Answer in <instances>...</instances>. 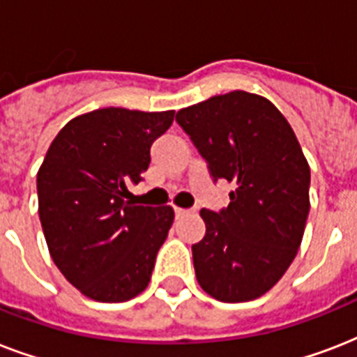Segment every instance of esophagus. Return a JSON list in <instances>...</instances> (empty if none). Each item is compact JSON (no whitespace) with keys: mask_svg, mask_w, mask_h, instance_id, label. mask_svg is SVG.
<instances>
[{"mask_svg":"<svg viewBox=\"0 0 357 357\" xmlns=\"http://www.w3.org/2000/svg\"><path fill=\"white\" fill-rule=\"evenodd\" d=\"M174 213H176V217H185V215H187V213H189V209H181V207H176V209H174Z\"/></svg>","mask_w":357,"mask_h":357,"instance_id":"34e87169","label":"esophagus"}]
</instances>
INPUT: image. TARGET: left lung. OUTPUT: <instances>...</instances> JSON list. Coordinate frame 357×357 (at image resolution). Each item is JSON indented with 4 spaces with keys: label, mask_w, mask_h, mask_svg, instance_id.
<instances>
[{
    "label": "left lung",
    "mask_w": 357,
    "mask_h": 357,
    "mask_svg": "<svg viewBox=\"0 0 357 357\" xmlns=\"http://www.w3.org/2000/svg\"><path fill=\"white\" fill-rule=\"evenodd\" d=\"M176 122L213 181L235 185L220 211L202 209L196 280L220 302L259 298L293 263L310 213V165L293 128L266 98L235 91L181 109Z\"/></svg>",
    "instance_id": "obj_1"
}]
</instances>
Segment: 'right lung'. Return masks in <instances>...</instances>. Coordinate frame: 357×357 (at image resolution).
<instances>
[{
	"label": "right lung",
	"mask_w": 357,
	"mask_h": 357,
	"mask_svg": "<svg viewBox=\"0 0 357 357\" xmlns=\"http://www.w3.org/2000/svg\"><path fill=\"white\" fill-rule=\"evenodd\" d=\"M174 111L98 109L70 120L36 174L38 217L53 263L96 302H126L150 282L174 222L170 206H135L128 183L142 181L150 148Z\"/></svg>",
	"instance_id": "add662e5"
}]
</instances>
